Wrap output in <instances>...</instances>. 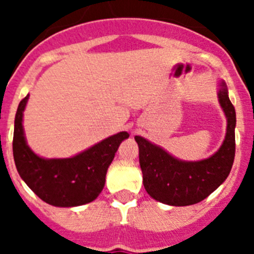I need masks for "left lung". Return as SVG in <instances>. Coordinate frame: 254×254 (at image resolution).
Returning a JSON list of instances; mask_svg holds the SVG:
<instances>
[{"label":"left lung","mask_w":254,"mask_h":254,"mask_svg":"<svg viewBox=\"0 0 254 254\" xmlns=\"http://www.w3.org/2000/svg\"><path fill=\"white\" fill-rule=\"evenodd\" d=\"M219 102L228 120L223 145L208 159L182 161L165 150L134 136L142 170L143 187L154 199L170 206H188L201 202L219 187L232 170L235 156V109L225 82L220 84Z\"/></svg>","instance_id":"obj_1"}]
</instances>
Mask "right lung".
<instances>
[{"mask_svg":"<svg viewBox=\"0 0 254 254\" xmlns=\"http://www.w3.org/2000/svg\"><path fill=\"white\" fill-rule=\"evenodd\" d=\"M28 99L26 95L17 107L12 140L13 160L22 181L52 206L73 207L94 201L104 188L108 167L120 143L129 134H113L72 158H40L26 145L22 129V112Z\"/></svg>","mask_w":254,"mask_h":254,"instance_id":"right-lung-1","label":"right lung"}]
</instances>
